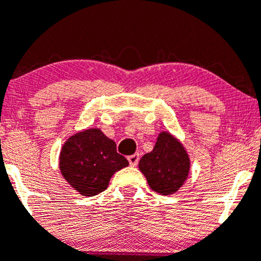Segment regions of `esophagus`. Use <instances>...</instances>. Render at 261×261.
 I'll list each match as a JSON object with an SVG mask.
<instances>
[{
  "label": "esophagus",
  "instance_id": "esophagus-1",
  "mask_svg": "<svg viewBox=\"0 0 261 261\" xmlns=\"http://www.w3.org/2000/svg\"><path fill=\"white\" fill-rule=\"evenodd\" d=\"M128 163H130V166L133 167H136L139 163V159H140V156H139V154H133V155L128 156Z\"/></svg>",
  "mask_w": 261,
  "mask_h": 261
}]
</instances>
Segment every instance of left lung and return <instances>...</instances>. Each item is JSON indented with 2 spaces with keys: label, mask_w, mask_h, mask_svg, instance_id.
I'll list each match as a JSON object with an SVG mask.
<instances>
[{
  "label": "left lung",
  "mask_w": 261,
  "mask_h": 261,
  "mask_svg": "<svg viewBox=\"0 0 261 261\" xmlns=\"http://www.w3.org/2000/svg\"><path fill=\"white\" fill-rule=\"evenodd\" d=\"M190 156L181 141L168 131H162L150 153L139 162L151 190L161 195L174 194L182 187L190 173Z\"/></svg>",
  "instance_id": "1"
}]
</instances>
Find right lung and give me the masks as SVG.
Returning a JSON list of instances; mask_svg holds the SVG:
<instances>
[{"instance_id": "obj_1", "label": "right lung", "mask_w": 261, "mask_h": 261, "mask_svg": "<svg viewBox=\"0 0 261 261\" xmlns=\"http://www.w3.org/2000/svg\"><path fill=\"white\" fill-rule=\"evenodd\" d=\"M128 161L116 150V143L100 128H87L70 136L60 153V171L83 196H94L108 187L110 179Z\"/></svg>"}]
</instances>
